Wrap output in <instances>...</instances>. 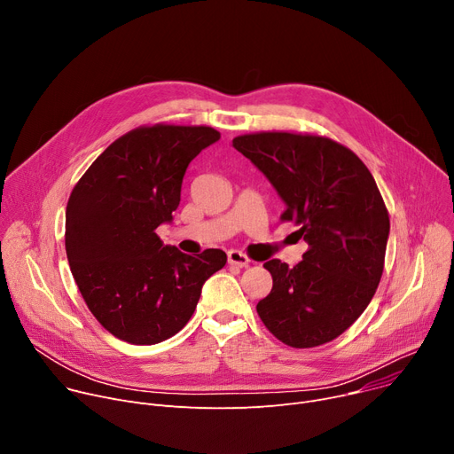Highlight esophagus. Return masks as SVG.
<instances>
[{
    "instance_id": "esophagus-1",
    "label": "esophagus",
    "mask_w": 454,
    "mask_h": 454,
    "mask_svg": "<svg viewBox=\"0 0 454 454\" xmlns=\"http://www.w3.org/2000/svg\"><path fill=\"white\" fill-rule=\"evenodd\" d=\"M228 262L231 266H237V268H246V266L250 264V259L246 257L242 252H239V250H230L228 252Z\"/></svg>"
}]
</instances>
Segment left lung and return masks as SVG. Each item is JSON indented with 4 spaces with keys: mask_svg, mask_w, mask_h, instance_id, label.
I'll return each instance as SVG.
<instances>
[{
    "mask_svg": "<svg viewBox=\"0 0 454 454\" xmlns=\"http://www.w3.org/2000/svg\"><path fill=\"white\" fill-rule=\"evenodd\" d=\"M268 177L308 242L290 268L264 262L273 287L257 313L292 348L332 342L364 313L384 271L389 214L365 164L337 141L292 132H259L233 139Z\"/></svg>",
    "mask_w": 454,
    "mask_h": 454,
    "instance_id": "obj_1",
    "label": "left lung"
}]
</instances>
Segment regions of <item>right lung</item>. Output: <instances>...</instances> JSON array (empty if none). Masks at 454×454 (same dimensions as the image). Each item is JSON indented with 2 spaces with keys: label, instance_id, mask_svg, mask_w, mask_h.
<instances>
[{
  "label": "right lung",
  "instance_id": "right-lung-1",
  "mask_svg": "<svg viewBox=\"0 0 454 454\" xmlns=\"http://www.w3.org/2000/svg\"><path fill=\"white\" fill-rule=\"evenodd\" d=\"M221 139L212 127H139L115 139L74 186L65 248L89 309L114 337L150 346L179 333L223 250L192 257L155 230L172 221L188 164Z\"/></svg>",
  "mask_w": 454,
  "mask_h": 454
}]
</instances>
